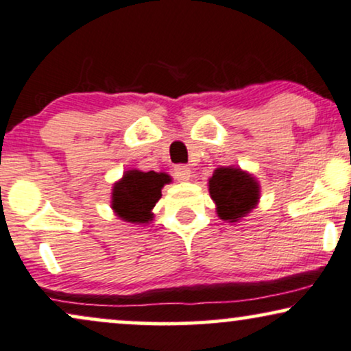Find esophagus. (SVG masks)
Masks as SVG:
<instances>
[{"label":"esophagus","instance_id":"esophagus-1","mask_svg":"<svg viewBox=\"0 0 351 351\" xmlns=\"http://www.w3.org/2000/svg\"><path fill=\"white\" fill-rule=\"evenodd\" d=\"M190 174H192V169L189 166H184V164H179V166L174 167V176L177 180H180V182H187L190 180Z\"/></svg>","mask_w":351,"mask_h":351}]
</instances>
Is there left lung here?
<instances>
[{
    "label": "left lung",
    "instance_id": "1",
    "mask_svg": "<svg viewBox=\"0 0 351 351\" xmlns=\"http://www.w3.org/2000/svg\"><path fill=\"white\" fill-rule=\"evenodd\" d=\"M216 215L228 223L241 221L261 200V184L252 174L236 166L216 167L208 179Z\"/></svg>",
    "mask_w": 351,
    "mask_h": 351
}]
</instances>
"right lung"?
<instances>
[{"instance_id": "right-lung-1", "label": "right lung", "mask_w": 351, "mask_h": 351, "mask_svg": "<svg viewBox=\"0 0 351 351\" xmlns=\"http://www.w3.org/2000/svg\"><path fill=\"white\" fill-rule=\"evenodd\" d=\"M171 182L172 177L166 172L125 171L112 187V210L127 223L148 224L154 218L153 208L161 198L162 187Z\"/></svg>"}]
</instances>
